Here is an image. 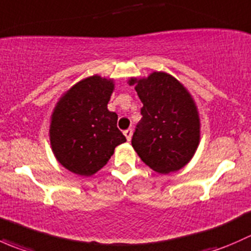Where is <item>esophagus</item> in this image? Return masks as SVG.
I'll list each match as a JSON object with an SVG mask.
<instances>
[{
  "label": "esophagus",
  "instance_id": "34e87169",
  "mask_svg": "<svg viewBox=\"0 0 251 251\" xmlns=\"http://www.w3.org/2000/svg\"><path fill=\"white\" fill-rule=\"evenodd\" d=\"M124 135H125L126 140L131 141V137H132V130H131V128H127V130L124 131Z\"/></svg>",
  "mask_w": 251,
  "mask_h": 251
}]
</instances>
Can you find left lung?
<instances>
[{
    "label": "left lung",
    "mask_w": 251,
    "mask_h": 251,
    "mask_svg": "<svg viewBox=\"0 0 251 251\" xmlns=\"http://www.w3.org/2000/svg\"><path fill=\"white\" fill-rule=\"evenodd\" d=\"M143 107L133 149L151 170L170 174L189 163L201 141V119L191 93L168 73L128 80Z\"/></svg>",
    "instance_id": "obj_1"
}]
</instances>
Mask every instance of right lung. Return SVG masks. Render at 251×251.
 <instances>
[{
  "mask_svg": "<svg viewBox=\"0 0 251 251\" xmlns=\"http://www.w3.org/2000/svg\"><path fill=\"white\" fill-rule=\"evenodd\" d=\"M111 78L86 77L68 90L53 109L50 141L55 159L67 170L91 176L103 168L116 146L126 142L118 115L108 110Z\"/></svg>",
  "mask_w": 251,
  "mask_h": 251,
  "instance_id": "1",
  "label": "right lung"
}]
</instances>
